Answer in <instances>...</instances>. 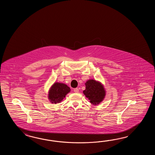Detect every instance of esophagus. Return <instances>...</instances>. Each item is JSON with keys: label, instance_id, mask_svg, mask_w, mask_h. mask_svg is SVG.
<instances>
[{"label": "esophagus", "instance_id": "1", "mask_svg": "<svg viewBox=\"0 0 155 155\" xmlns=\"http://www.w3.org/2000/svg\"><path fill=\"white\" fill-rule=\"evenodd\" d=\"M74 91L75 92V93H78V92H79V89H78V88H75V89H74Z\"/></svg>", "mask_w": 155, "mask_h": 155}]
</instances>
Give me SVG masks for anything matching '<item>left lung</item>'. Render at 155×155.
I'll return each instance as SVG.
<instances>
[{
    "instance_id": "obj_1",
    "label": "left lung",
    "mask_w": 155,
    "mask_h": 155,
    "mask_svg": "<svg viewBox=\"0 0 155 155\" xmlns=\"http://www.w3.org/2000/svg\"><path fill=\"white\" fill-rule=\"evenodd\" d=\"M86 88L84 94L93 105H98L104 99L105 90L100 82L94 80H89L85 83Z\"/></svg>"
}]
</instances>
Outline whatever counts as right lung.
<instances>
[{
  "label": "right lung",
  "instance_id": "add662e5",
  "mask_svg": "<svg viewBox=\"0 0 155 155\" xmlns=\"http://www.w3.org/2000/svg\"><path fill=\"white\" fill-rule=\"evenodd\" d=\"M70 91V89L66 84L55 82L50 89L48 97L51 103H60Z\"/></svg>",
  "mask_w": 155,
  "mask_h": 155
}]
</instances>
